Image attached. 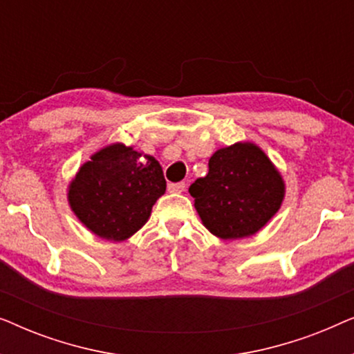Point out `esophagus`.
Here are the masks:
<instances>
[{"label": "esophagus", "mask_w": 354, "mask_h": 354, "mask_svg": "<svg viewBox=\"0 0 354 354\" xmlns=\"http://www.w3.org/2000/svg\"><path fill=\"white\" fill-rule=\"evenodd\" d=\"M185 182H177V183H169L167 185V190L171 193H182L185 190Z\"/></svg>", "instance_id": "1"}]
</instances>
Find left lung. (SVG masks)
<instances>
[{
	"mask_svg": "<svg viewBox=\"0 0 354 354\" xmlns=\"http://www.w3.org/2000/svg\"><path fill=\"white\" fill-rule=\"evenodd\" d=\"M211 234L224 240L258 232L279 211L285 195L282 177L253 143L221 148L209 159V172L188 188Z\"/></svg>",
	"mask_w": 354,
	"mask_h": 354,
	"instance_id": "8db88e82",
	"label": "left lung"
}]
</instances>
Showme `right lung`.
<instances>
[{
    "mask_svg": "<svg viewBox=\"0 0 354 354\" xmlns=\"http://www.w3.org/2000/svg\"><path fill=\"white\" fill-rule=\"evenodd\" d=\"M166 192L162 169L153 156L122 143L95 153L69 185V205L82 224L104 240L132 236Z\"/></svg>",
    "mask_w": 354,
    "mask_h": 354,
    "instance_id": "add662e5",
    "label": "right lung"
}]
</instances>
